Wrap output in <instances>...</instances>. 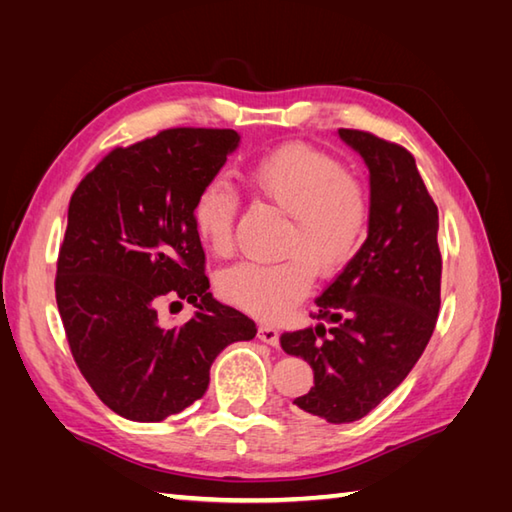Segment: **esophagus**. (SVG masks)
Returning <instances> with one entry per match:
<instances>
[{
	"mask_svg": "<svg viewBox=\"0 0 512 512\" xmlns=\"http://www.w3.org/2000/svg\"><path fill=\"white\" fill-rule=\"evenodd\" d=\"M257 336H259V341H264L268 345H277L279 343V332H277L275 325L262 323V325H259V330H257Z\"/></svg>",
	"mask_w": 512,
	"mask_h": 512,
	"instance_id": "obj_1",
	"label": "esophagus"
}]
</instances>
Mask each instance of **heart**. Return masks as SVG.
Masks as SVG:
<instances>
[{"mask_svg":"<svg viewBox=\"0 0 512 512\" xmlns=\"http://www.w3.org/2000/svg\"><path fill=\"white\" fill-rule=\"evenodd\" d=\"M246 182L257 198L288 215L279 262H244L217 277L220 295L255 317L275 321L308 295L312 266L334 273L361 246L369 226L365 184L345 173L339 160L306 145H286L255 160ZM237 193L222 178L200 189L193 204V224L202 242L215 253L233 246Z\"/></svg>","mask_w":512,"mask_h":512,"instance_id":"b5f03b06","label":"heart"}]
</instances>
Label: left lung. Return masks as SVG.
I'll use <instances>...</instances> for the list:
<instances>
[{"instance_id":"obj_1","label":"left lung","mask_w":512,"mask_h":512,"mask_svg":"<svg viewBox=\"0 0 512 512\" xmlns=\"http://www.w3.org/2000/svg\"><path fill=\"white\" fill-rule=\"evenodd\" d=\"M369 169L367 239L317 297L319 323L281 334L314 387L295 398L332 424L378 407L418 363L440 312L438 206L405 147L358 129H339Z\"/></svg>"}]
</instances>
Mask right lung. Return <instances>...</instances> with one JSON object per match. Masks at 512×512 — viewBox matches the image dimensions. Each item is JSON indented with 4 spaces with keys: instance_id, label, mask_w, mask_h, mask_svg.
I'll return each mask as SVG.
<instances>
[{
    "instance_id": "add662e5",
    "label": "right lung",
    "mask_w": 512,
    "mask_h": 512,
    "mask_svg": "<svg viewBox=\"0 0 512 512\" xmlns=\"http://www.w3.org/2000/svg\"><path fill=\"white\" fill-rule=\"evenodd\" d=\"M235 129L176 127L110 151L72 193L57 262V306L81 374L107 407L160 422L204 396L226 345L255 321L209 292L193 224L200 189L239 145ZM165 298L198 311L159 321Z\"/></svg>"
}]
</instances>
